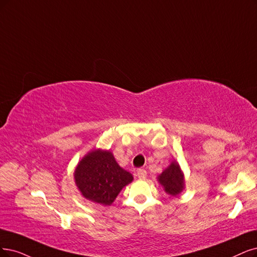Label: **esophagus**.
I'll use <instances>...</instances> for the list:
<instances>
[{
    "mask_svg": "<svg viewBox=\"0 0 257 257\" xmlns=\"http://www.w3.org/2000/svg\"><path fill=\"white\" fill-rule=\"evenodd\" d=\"M137 176H138L139 179L143 180V179H145L147 177V172H146L145 169H143V168H140V169L137 170Z\"/></svg>",
    "mask_w": 257,
    "mask_h": 257,
    "instance_id": "1",
    "label": "esophagus"
}]
</instances>
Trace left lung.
Segmentation results:
<instances>
[{
	"label": "left lung",
	"mask_w": 257,
	"mask_h": 257,
	"mask_svg": "<svg viewBox=\"0 0 257 257\" xmlns=\"http://www.w3.org/2000/svg\"><path fill=\"white\" fill-rule=\"evenodd\" d=\"M158 181L170 196L179 195L184 188V175L176 161L170 163L164 172L159 175Z\"/></svg>",
	"instance_id": "left-lung-1"
}]
</instances>
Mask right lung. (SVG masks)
<instances>
[{"mask_svg":"<svg viewBox=\"0 0 257 257\" xmlns=\"http://www.w3.org/2000/svg\"><path fill=\"white\" fill-rule=\"evenodd\" d=\"M74 179L85 199L111 205L134 177L117 164L111 151L95 149L81 159L75 169Z\"/></svg>","mask_w":257,"mask_h":257,"instance_id":"add662e5","label":"right lung"}]
</instances>
